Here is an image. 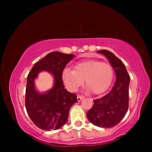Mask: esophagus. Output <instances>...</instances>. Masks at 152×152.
Wrapping results in <instances>:
<instances>
[{"instance_id": "34e87169", "label": "esophagus", "mask_w": 152, "mask_h": 152, "mask_svg": "<svg viewBox=\"0 0 152 152\" xmlns=\"http://www.w3.org/2000/svg\"><path fill=\"white\" fill-rule=\"evenodd\" d=\"M83 98H84L83 95H79V94H78V96H77V100H78V102H80L82 99H83Z\"/></svg>"}]
</instances>
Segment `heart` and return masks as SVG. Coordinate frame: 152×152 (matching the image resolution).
Returning <instances> with one entry per match:
<instances>
[{
    "label": "heart",
    "mask_w": 152,
    "mask_h": 152,
    "mask_svg": "<svg viewBox=\"0 0 152 152\" xmlns=\"http://www.w3.org/2000/svg\"><path fill=\"white\" fill-rule=\"evenodd\" d=\"M114 70L110 64L101 61L90 60L76 64L74 70L66 68L62 78L67 87L74 91L85 81V86L93 94L103 93L111 84Z\"/></svg>",
    "instance_id": "obj_1"
}]
</instances>
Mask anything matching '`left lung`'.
<instances>
[{
  "label": "left lung",
  "instance_id": "1",
  "mask_svg": "<svg viewBox=\"0 0 152 152\" xmlns=\"http://www.w3.org/2000/svg\"><path fill=\"white\" fill-rule=\"evenodd\" d=\"M107 57L116 74V81L109 93L93 100L94 104L86 113L92 124L110 128L117 125L125 117L129 107V85L130 76L124 64L112 52L98 51Z\"/></svg>",
  "mask_w": 152,
  "mask_h": 152
}]
</instances>
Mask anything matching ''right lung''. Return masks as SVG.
Returning <instances> with one entry per match:
<instances>
[{
	"label": "right lung",
	"instance_id": "1",
	"mask_svg": "<svg viewBox=\"0 0 152 152\" xmlns=\"http://www.w3.org/2000/svg\"><path fill=\"white\" fill-rule=\"evenodd\" d=\"M73 54L60 51L48 53L38 61L27 76L25 91V107L31 120L41 129L56 130L65 124L72 105L78 102L77 95L64 88L62 73ZM45 70L53 74L55 85L45 94L35 91L34 80L39 71Z\"/></svg>",
	"mask_w": 152,
	"mask_h": 152
}]
</instances>
